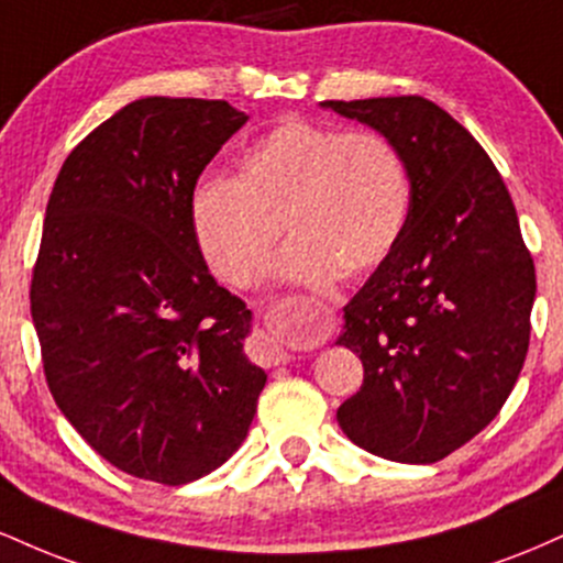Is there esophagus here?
<instances>
[{"label": "esophagus", "mask_w": 563, "mask_h": 563, "mask_svg": "<svg viewBox=\"0 0 563 563\" xmlns=\"http://www.w3.org/2000/svg\"><path fill=\"white\" fill-rule=\"evenodd\" d=\"M273 360H275V365H277V363H286V360H288V352H283V349H275V352H273Z\"/></svg>", "instance_id": "1"}]
</instances>
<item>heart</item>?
Masks as SVG:
<instances>
[{"label": "heart", "instance_id": "obj_1", "mask_svg": "<svg viewBox=\"0 0 563 563\" xmlns=\"http://www.w3.org/2000/svg\"><path fill=\"white\" fill-rule=\"evenodd\" d=\"M410 217L405 161L376 132L288 119L251 142L238 177H211L190 200L192 235L209 267L251 286L267 267L283 222L296 241L275 264L280 280L325 286L386 262Z\"/></svg>", "mask_w": 563, "mask_h": 563}]
</instances>
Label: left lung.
I'll return each mask as SVG.
<instances>
[{"label":"left lung","instance_id":"8db88e82","mask_svg":"<svg viewBox=\"0 0 563 563\" xmlns=\"http://www.w3.org/2000/svg\"><path fill=\"white\" fill-rule=\"evenodd\" d=\"M320 106L376 129L410 179L402 238L344 307L335 344L365 378L335 418L373 455L437 463L493 421L519 378L532 256L506 183L448 111L416 95Z\"/></svg>","mask_w":563,"mask_h":563}]
</instances>
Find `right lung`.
<instances>
[{"label":"right lung","mask_w":563,"mask_h":563,"mask_svg":"<svg viewBox=\"0 0 563 563\" xmlns=\"http://www.w3.org/2000/svg\"><path fill=\"white\" fill-rule=\"evenodd\" d=\"M249 115L145 97L57 174L31 280L44 376L97 455L137 479L196 482L243 444L267 373L254 314L217 286L190 222L200 172Z\"/></svg>","instance_id":"right-lung-1"}]
</instances>
